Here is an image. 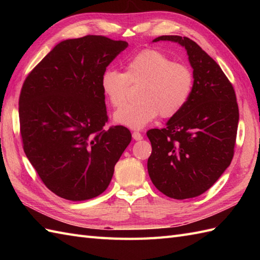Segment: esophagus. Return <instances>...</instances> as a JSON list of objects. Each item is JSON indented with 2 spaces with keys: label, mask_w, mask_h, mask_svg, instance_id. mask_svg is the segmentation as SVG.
Returning a JSON list of instances; mask_svg holds the SVG:
<instances>
[{
  "label": "esophagus",
  "mask_w": 260,
  "mask_h": 260,
  "mask_svg": "<svg viewBox=\"0 0 260 260\" xmlns=\"http://www.w3.org/2000/svg\"><path fill=\"white\" fill-rule=\"evenodd\" d=\"M133 139L135 141H141L143 139V135L140 133V132H134V133H133Z\"/></svg>",
  "instance_id": "esophagus-1"
}]
</instances>
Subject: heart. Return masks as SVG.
I'll list each match as a JSON object with an SVG mask.
<instances>
[{
  "instance_id": "obj_1",
  "label": "heart",
  "mask_w": 260,
  "mask_h": 260,
  "mask_svg": "<svg viewBox=\"0 0 260 260\" xmlns=\"http://www.w3.org/2000/svg\"><path fill=\"white\" fill-rule=\"evenodd\" d=\"M129 84H142L137 99L115 113L117 123L140 129L155 119L172 118L189 103L194 87V75L189 66L174 62L172 58L154 49H145L132 57L125 73L106 69L101 77V87L113 107L126 101Z\"/></svg>"
}]
</instances>
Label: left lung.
Returning a JSON list of instances; mask_svg holds the SVG:
<instances>
[{
  "label": "left lung",
  "mask_w": 260,
  "mask_h": 260,
  "mask_svg": "<svg viewBox=\"0 0 260 260\" xmlns=\"http://www.w3.org/2000/svg\"><path fill=\"white\" fill-rule=\"evenodd\" d=\"M186 49L194 75L189 103L165 128L147 132L152 154L148 175L169 198H196L221 176L235 154L239 108L233 85L220 66L186 37L162 36Z\"/></svg>",
  "instance_id": "8db88e82"
}]
</instances>
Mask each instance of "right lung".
Listing matches in <instances>:
<instances>
[{
    "mask_svg": "<svg viewBox=\"0 0 260 260\" xmlns=\"http://www.w3.org/2000/svg\"><path fill=\"white\" fill-rule=\"evenodd\" d=\"M128 46L104 36L60 42L27 75L19 98L22 144L49 190L89 200L107 189L132 141L126 127L106 128L101 77Z\"/></svg>",
    "mask_w": 260,
    "mask_h": 260,
    "instance_id": "right-lung-1",
    "label": "right lung"
}]
</instances>
